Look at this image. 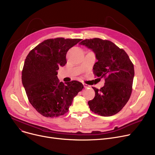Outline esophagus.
I'll return each instance as SVG.
<instances>
[{"label":"esophagus","instance_id":"34e87169","mask_svg":"<svg viewBox=\"0 0 155 155\" xmlns=\"http://www.w3.org/2000/svg\"><path fill=\"white\" fill-rule=\"evenodd\" d=\"M84 87L85 88H90V87H91V85H87V84H84Z\"/></svg>","mask_w":155,"mask_h":155}]
</instances>
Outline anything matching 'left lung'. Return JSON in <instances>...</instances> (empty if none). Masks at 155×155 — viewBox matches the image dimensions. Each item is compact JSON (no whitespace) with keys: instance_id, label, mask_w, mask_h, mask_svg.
<instances>
[{"instance_id":"obj_1","label":"left lung","mask_w":155,"mask_h":155,"mask_svg":"<svg viewBox=\"0 0 155 155\" xmlns=\"http://www.w3.org/2000/svg\"><path fill=\"white\" fill-rule=\"evenodd\" d=\"M91 48L97 61L94 65L95 77L104 78V86L92 87L95 95L89 101L90 109L102 116H111L122 110L128 102L133 90L134 65L123 49L107 39L92 38L80 43Z\"/></svg>"}]
</instances>
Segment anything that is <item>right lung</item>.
I'll list each match as a JSON object with an SVG mask.
<instances>
[{"label":"right lung","instance_id":"1","mask_svg":"<svg viewBox=\"0 0 155 155\" xmlns=\"http://www.w3.org/2000/svg\"><path fill=\"white\" fill-rule=\"evenodd\" d=\"M82 39H48L29 53L22 71V82L31 104L46 117L64 115L73 97L84 88L73 80L64 84L57 77V70L67 63L66 54Z\"/></svg>","mask_w":155,"mask_h":155}]
</instances>
